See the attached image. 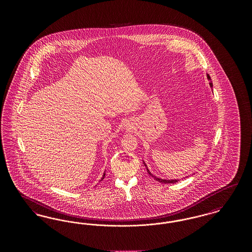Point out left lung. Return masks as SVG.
<instances>
[{"label": "left lung", "mask_w": 252, "mask_h": 252, "mask_svg": "<svg viewBox=\"0 0 252 252\" xmlns=\"http://www.w3.org/2000/svg\"><path fill=\"white\" fill-rule=\"evenodd\" d=\"M207 78H208V80L210 81V86H211V88H213V82H212V80H211V77H210V75L207 73ZM144 166L146 167V170H147V172H148V174L151 176V177H153L154 178V180H156L157 181H158V182H160V183H176V182H178V181H180L179 180H165V179H160V178H158L156 176H154L153 174H151V172L148 170V168H147V165L145 164V162L144 161ZM185 179V178H184Z\"/></svg>", "instance_id": "8db88e82"}]
</instances>
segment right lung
<instances>
[{
	"instance_id": "1",
	"label": "right lung",
	"mask_w": 252,
	"mask_h": 252,
	"mask_svg": "<svg viewBox=\"0 0 252 252\" xmlns=\"http://www.w3.org/2000/svg\"><path fill=\"white\" fill-rule=\"evenodd\" d=\"M105 175H106V172H104V174H103V177H102L101 180H104V178H105Z\"/></svg>"
}]
</instances>
